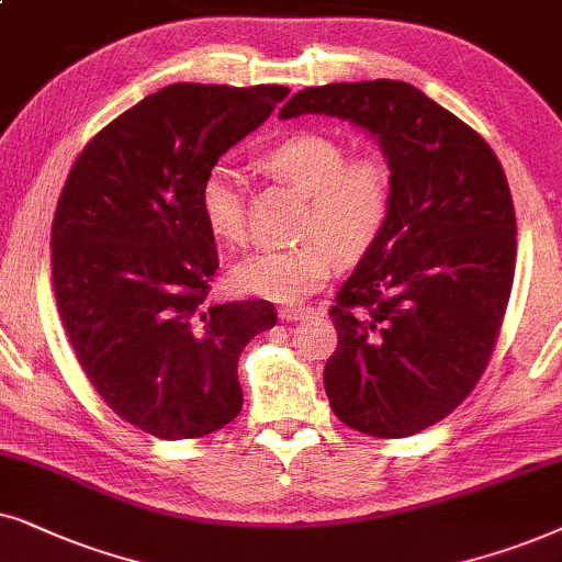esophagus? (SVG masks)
I'll list each match as a JSON object with an SVG mask.
<instances>
[{
  "label": "esophagus",
  "instance_id": "1",
  "mask_svg": "<svg viewBox=\"0 0 562 562\" xmlns=\"http://www.w3.org/2000/svg\"><path fill=\"white\" fill-rule=\"evenodd\" d=\"M311 316H313V308H308V305H285V308H280V318L288 321V324L311 318Z\"/></svg>",
  "mask_w": 562,
  "mask_h": 562
}]
</instances>
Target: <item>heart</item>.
<instances>
[{
	"label": "heart",
	"instance_id": "1",
	"mask_svg": "<svg viewBox=\"0 0 562 562\" xmlns=\"http://www.w3.org/2000/svg\"><path fill=\"white\" fill-rule=\"evenodd\" d=\"M277 177L308 194L301 236L308 241L290 249H259L231 267L228 280L238 293L274 303H301L324 285L334 254L349 259L375 241L391 211L393 171L383 154L349 156L341 140L326 133L301 131L282 138L265 156ZM205 223L223 241L241 246L246 226L244 182L236 167L221 161L200 184Z\"/></svg>",
	"mask_w": 562,
	"mask_h": 562
}]
</instances>
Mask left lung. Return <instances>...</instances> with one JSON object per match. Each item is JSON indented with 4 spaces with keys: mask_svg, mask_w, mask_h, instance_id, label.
I'll list each match as a JSON object with an SVG mask.
<instances>
[{
    "mask_svg": "<svg viewBox=\"0 0 562 562\" xmlns=\"http://www.w3.org/2000/svg\"><path fill=\"white\" fill-rule=\"evenodd\" d=\"M349 120L378 138L393 198L375 241L328 311L334 414L398 439L450 416L481 380L512 295L516 218L493 148L395 79L308 87L280 110Z\"/></svg>",
    "mask_w": 562,
    "mask_h": 562,
    "instance_id": "left-lung-1",
    "label": "left lung"
}]
</instances>
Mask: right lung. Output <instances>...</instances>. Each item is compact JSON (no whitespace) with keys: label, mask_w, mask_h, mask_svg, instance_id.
Wrapping results in <instances>:
<instances>
[{"label":"right lung","mask_w":562,"mask_h":562,"mask_svg":"<svg viewBox=\"0 0 562 562\" xmlns=\"http://www.w3.org/2000/svg\"><path fill=\"white\" fill-rule=\"evenodd\" d=\"M288 92L164 87L104 125L66 177L50 228L66 336L102 401L159 439L234 422L241 349L277 324L269 301L207 303L218 251L200 184Z\"/></svg>","instance_id":"1"}]
</instances>
